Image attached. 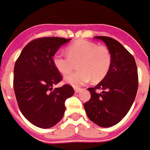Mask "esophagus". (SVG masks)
<instances>
[{"label": "esophagus", "instance_id": "34e87169", "mask_svg": "<svg viewBox=\"0 0 150 150\" xmlns=\"http://www.w3.org/2000/svg\"><path fill=\"white\" fill-rule=\"evenodd\" d=\"M81 90V89H80V88H77V87H74V91H75L76 93H78V92H80Z\"/></svg>", "mask_w": 150, "mask_h": 150}]
</instances>
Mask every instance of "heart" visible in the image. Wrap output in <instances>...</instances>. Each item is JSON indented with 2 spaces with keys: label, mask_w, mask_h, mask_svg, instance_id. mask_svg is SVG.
<instances>
[{
  "label": "heart",
  "mask_w": 150,
  "mask_h": 150,
  "mask_svg": "<svg viewBox=\"0 0 150 150\" xmlns=\"http://www.w3.org/2000/svg\"><path fill=\"white\" fill-rule=\"evenodd\" d=\"M68 55L58 52L53 56V64L62 74L72 72L77 64L78 70L67 75L64 81L73 86L103 80L111 69L112 56L110 50L87 40H79L67 48Z\"/></svg>",
  "instance_id": "obj_1"
}]
</instances>
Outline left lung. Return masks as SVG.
<instances>
[{
    "label": "left lung",
    "instance_id": "obj_1",
    "mask_svg": "<svg viewBox=\"0 0 150 150\" xmlns=\"http://www.w3.org/2000/svg\"><path fill=\"white\" fill-rule=\"evenodd\" d=\"M107 45L112 64L107 76L97 86L88 88L90 99L84 104L88 118L100 127L114 126L127 115L135 100L138 88L136 61L117 40L107 36H95ZM101 90L100 93L97 90Z\"/></svg>",
    "mask_w": 150,
    "mask_h": 150
}]
</instances>
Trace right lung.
Returning <instances> with one entry per match:
<instances>
[{"instance_id":"obj_1","label":"right lung","mask_w":150,"mask_h":150,"mask_svg":"<svg viewBox=\"0 0 150 150\" xmlns=\"http://www.w3.org/2000/svg\"><path fill=\"white\" fill-rule=\"evenodd\" d=\"M70 39L43 37L26 45L16 61L13 90L19 109L39 128H49L63 118L68 98L74 94L69 85L53 89L62 77L53 64V56Z\"/></svg>"}]
</instances>
